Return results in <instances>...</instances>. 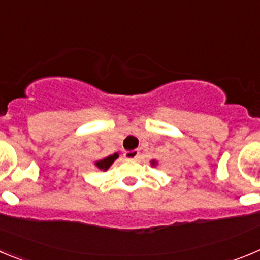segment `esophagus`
Here are the masks:
<instances>
[{"mask_svg":"<svg viewBox=\"0 0 260 260\" xmlns=\"http://www.w3.org/2000/svg\"><path fill=\"white\" fill-rule=\"evenodd\" d=\"M139 156V151L138 150H132V151H126L125 152V157L128 158V160H134Z\"/></svg>","mask_w":260,"mask_h":260,"instance_id":"34e87169","label":"esophagus"}]
</instances>
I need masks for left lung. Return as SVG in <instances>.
Masks as SVG:
<instances>
[{"mask_svg":"<svg viewBox=\"0 0 260 260\" xmlns=\"http://www.w3.org/2000/svg\"><path fill=\"white\" fill-rule=\"evenodd\" d=\"M151 164H152V165H156V161H155V160H152V161H151Z\"/></svg>","mask_w":260,"mask_h":260,"instance_id":"8db88e82","label":"left lung"}]
</instances>
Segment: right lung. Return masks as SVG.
I'll return each mask as SVG.
<instances>
[{"label":"right lung","mask_w":260,"mask_h":260,"mask_svg":"<svg viewBox=\"0 0 260 260\" xmlns=\"http://www.w3.org/2000/svg\"><path fill=\"white\" fill-rule=\"evenodd\" d=\"M117 157H118V153H114V155H110V156H108V157L102 158V160L96 161L95 165L99 168V169H100V171H107L108 168L113 164L114 160H116Z\"/></svg>","instance_id":"add662e5"}]
</instances>
